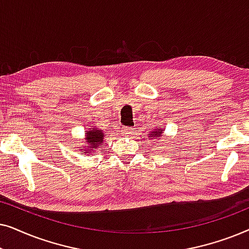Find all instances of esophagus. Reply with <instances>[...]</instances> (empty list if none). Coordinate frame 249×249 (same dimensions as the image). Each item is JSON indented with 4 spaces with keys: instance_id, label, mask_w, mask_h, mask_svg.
<instances>
[{
    "instance_id": "34e87169",
    "label": "esophagus",
    "mask_w": 249,
    "mask_h": 249,
    "mask_svg": "<svg viewBox=\"0 0 249 249\" xmlns=\"http://www.w3.org/2000/svg\"><path fill=\"white\" fill-rule=\"evenodd\" d=\"M134 128H131V127H124L122 128V130H121V134L124 135V136H129V135H132L134 134Z\"/></svg>"
}]
</instances>
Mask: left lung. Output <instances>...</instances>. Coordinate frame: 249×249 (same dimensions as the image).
Instances as JSON below:
<instances>
[{
  "mask_svg": "<svg viewBox=\"0 0 249 249\" xmlns=\"http://www.w3.org/2000/svg\"><path fill=\"white\" fill-rule=\"evenodd\" d=\"M152 134H153V135H151L152 137H158V136H161V134H162V129H159L158 131H153Z\"/></svg>",
  "mask_w": 249,
  "mask_h": 249,
  "instance_id": "left-lung-1",
  "label": "left lung"
}]
</instances>
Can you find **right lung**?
<instances>
[{"label":"right lung","instance_id":"obj_1","mask_svg":"<svg viewBox=\"0 0 249 249\" xmlns=\"http://www.w3.org/2000/svg\"><path fill=\"white\" fill-rule=\"evenodd\" d=\"M86 141L88 146H86V153H90L96 151L97 147H101L103 145V132L101 130H95L93 129L91 131H86Z\"/></svg>","mask_w":249,"mask_h":249}]
</instances>
